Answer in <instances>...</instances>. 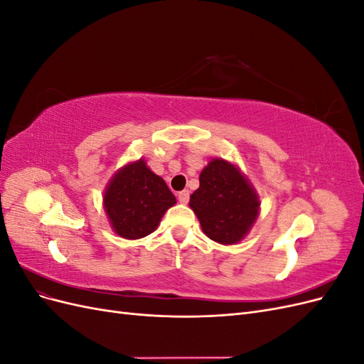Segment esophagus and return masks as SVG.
Segmentation results:
<instances>
[{
	"instance_id": "1",
	"label": "esophagus",
	"mask_w": 364,
	"mask_h": 364,
	"mask_svg": "<svg viewBox=\"0 0 364 364\" xmlns=\"http://www.w3.org/2000/svg\"><path fill=\"white\" fill-rule=\"evenodd\" d=\"M178 199H179V202H181L182 205H186V203H188V200H190V191H188V190L181 191V193L178 194Z\"/></svg>"
}]
</instances>
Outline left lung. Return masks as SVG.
I'll return each mask as SVG.
<instances>
[{"mask_svg":"<svg viewBox=\"0 0 364 364\" xmlns=\"http://www.w3.org/2000/svg\"><path fill=\"white\" fill-rule=\"evenodd\" d=\"M200 186L190 197L203 234L230 246L243 240L259 215V196L234 162L214 158L200 173Z\"/></svg>","mask_w":364,"mask_h":364,"instance_id":"left-lung-1","label":"left lung"}]
</instances>
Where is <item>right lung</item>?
<instances>
[{
  "instance_id": "obj_1",
  "label": "right lung",
  "mask_w": 364,
  "mask_h": 364,
  "mask_svg": "<svg viewBox=\"0 0 364 364\" xmlns=\"http://www.w3.org/2000/svg\"><path fill=\"white\" fill-rule=\"evenodd\" d=\"M176 197L144 159L118 168L103 193V208L112 230L126 240H139L155 230Z\"/></svg>"
}]
</instances>
